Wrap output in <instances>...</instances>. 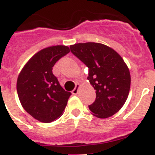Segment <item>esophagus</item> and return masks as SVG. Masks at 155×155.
Segmentation results:
<instances>
[{
    "label": "esophagus",
    "instance_id": "34e87169",
    "mask_svg": "<svg viewBox=\"0 0 155 155\" xmlns=\"http://www.w3.org/2000/svg\"><path fill=\"white\" fill-rule=\"evenodd\" d=\"M79 88H80V85L79 84H77L76 86H75L74 89L72 91V93L74 95H77L78 93V90H79Z\"/></svg>",
    "mask_w": 155,
    "mask_h": 155
}]
</instances>
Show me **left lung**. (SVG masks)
I'll list each match as a JSON object with an SVG mask.
<instances>
[{
	"instance_id": "1",
	"label": "left lung",
	"mask_w": 155,
	"mask_h": 155,
	"mask_svg": "<svg viewBox=\"0 0 155 155\" xmlns=\"http://www.w3.org/2000/svg\"><path fill=\"white\" fill-rule=\"evenodd\" d=\"M75 56L88 66V80L96 90L97 97L89 106L93 116L105 119L120 110L128 97L130 71L120 54L108 46L99 43L70 45Z\"/></svg>"
}]
</instances>
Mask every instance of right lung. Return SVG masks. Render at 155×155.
Returning <instances> with one entry per match:
<instances>
[{"mask_svg": "<svg viewBox=\"0 0 155 155\" xmlns=\"http://www.w3.org/2000/svg\"><path fill=\"white\" fill-rule=\"evenodd\" d=\"M70 51L64 45L46 47L35 54L19 74L16 90L21 105L39 122L51 123L63 114L71 93L62 89L52 69Z\"/></svg>", "mask_w": 155, "mask_h": 155, "instance_id": "obj_1", "label": "right lung"}]
</instances>
